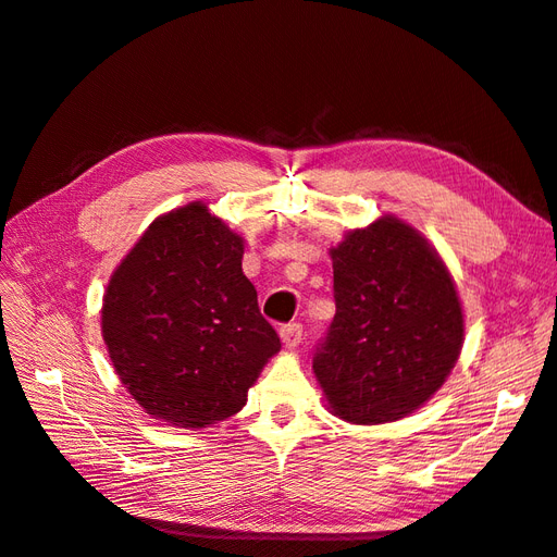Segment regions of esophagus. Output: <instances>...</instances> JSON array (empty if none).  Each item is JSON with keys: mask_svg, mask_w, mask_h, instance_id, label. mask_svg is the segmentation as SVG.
Returning a JSON list of instances; mask_svg holds the SVG:
<instances>
[{"mask_svg": "<svg viewBox=\"0 0 557 557\" xmlns=\"http://www.w3.org/2000/svg\"><path fill=\"white\" fill-rule=\"evenodd\" d=\"M278 336H281V342H283L285 348H295V346H299V342H301V325H299V323L283 325V327L278 330Z\"/></svg>", "mask_w": 557, "mask_h": 557, "instance_id": "esophagus-1", "label": "esophagus"}]
</instances>
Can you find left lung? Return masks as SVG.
I'll use <instances>...</instances> for the list:
<instances>
[{"mask_svg": "<svg viewBox=\"0 0 557 557\" xmlns=\"http://www.w3.org/2000/svg\"><path fill=\"white\" fill-rule=\"evenodd\" d=\"M336 313L315 348L327 411L352 425L395 423L440 391L465 344L458 288L436 248L383 213L330 248Z\"/></svg>", "mask_w": 557, "mask_h": 557, "instance_id": "8db88e82", "label": "left lung"}]
</instances>
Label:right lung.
<instances>
[{
	"mask_svg": "<svg viewBox=\"0 0 557 557\" xmlns=\"http://www.w3.org/2000/svg\"><path fill=\"white\" fill-rule=\"evenodd\" d=\"M242 260V234L207 201H190L158 215L113 269L102 336L117 379L150 418L201 430L239 413L281 350Z\"/></svg>",
	"mask_w": 557,
	"mask_h": 557,
	"instance_id": "1",
	"label": "right lung"
}]
</instances>
